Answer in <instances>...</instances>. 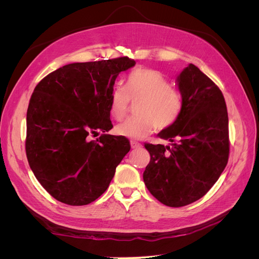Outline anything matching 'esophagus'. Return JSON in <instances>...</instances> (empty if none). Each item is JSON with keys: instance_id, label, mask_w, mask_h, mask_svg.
Here are the masks:
<instances>
[{"instance_id": "obj_1", "label": "esophagus", "mask_w": 259, "mask_h": 259, "mask_svg": "<svg viewBox=\"0 0 259 259\" xmlns=\"http://www.w3.org/2000/svg\"><path fill=\"white\" fill-rule=\"evenodd\" d=\"M131 147H132V149H138V148H140L142 147V145H140L139 143H136V142H131Z\"/></svg>"}]
</instances>
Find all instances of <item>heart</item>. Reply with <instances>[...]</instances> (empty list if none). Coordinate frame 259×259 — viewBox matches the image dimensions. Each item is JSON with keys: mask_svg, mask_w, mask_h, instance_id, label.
<instances>
[{"mask_svg": "<svg viewBox=\"0 0 259 259\" xmlns=\"http://www.w3.org/2000/svg\"><path fill=\"white\" fill-rule=\"evenodd\" d=\"M130 100L138 101V117H132L116 125L115 133L130 139H142L159 128L173 125L182 112L180 93L170 88L169 81L160 71L139 68L127 76L126 88L117 84L109 98V111L121 121L126 115Z\"/></svg>", "mask_w": 259, "mask_h": 259, "instance_id": "obj_1", "label": "heart"}]
</instances>
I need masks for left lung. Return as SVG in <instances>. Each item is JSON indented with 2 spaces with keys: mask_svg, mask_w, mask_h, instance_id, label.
<instances>
[{
  "mask_svg": "<svg viewBox=\"0 0 259 259\" xmlns=\"http://www.w3.org/2000/svg\"><path fill=\"white\" fill-rule=\"evenodd\" d=\"M176 82L182 112L158 134L170 144H145L151 156L144 171L145 185L170 207L201 199L222 175L229 156L228 113L222 91L192 64Z\"/></svg>",
  "mask_w": 259,
  "mask_h": 259,
  "instance_id": "1",
  "label": "left lung"
}]
</instances>
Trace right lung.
<instances>
[{"label":"right lung","mask_w":259,"mask_h":259,"mask_svg":"<svg viewBox=\"0 0 259 259\" xmlns=\"http://www.w3.org/2000/svg\"><path fill=\"white\" fill-rule=\"evenodd\" d=\"M135 64L128 57L73 62L35 86L27 111V159L56 200L86 205L110 185L131 145L127 138L106 134L113 127L109 98L117 75ZM98 130L103 134L91 141Z\"/></svg>","instance_id":"add662e5"}]
</instances>
